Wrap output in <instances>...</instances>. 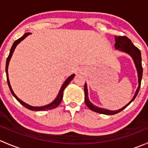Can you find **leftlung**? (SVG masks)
Returning a JSON list of instances; mask_svg holds the SVG:
<instances>
[{
    "label": "left lung",
    "instance_id": "left-lung-1",
    "mask_svg": "<svg viewBox=\"0 0 148 148\" xmlns=\"http://www.w3.org/2000/svg\"><path fill=\"white\" fill-rule=\"evenodd\" d=\"M115 36V44H114V47L116 49H119V50L125 51L126 53H129L132 58L135 62V66H136L137 70H138V82L139 86L137 89L136 92L135 94V96L133 97L132 100L128 103L127 105L122 107V109L119 110H116V111H110V110H104V109L99 108V107H95V105L92 104L89 102V99H88V93H87V88H86V84H84V93H85V103H86V106L90 109L91 110L94 112H96L97 113H100V114H108V115H111V114H115L117 113H119L120 112L123 110L124 109L126 108L138 95L139 90H140V85H141V80L142 77H143V66H142V58H141V52L140 50L137 48L136 46L134 45L132 43L131 40L129 38H127L125 36Z\"/></svg>",
    "mask_w": 148,
    "mask_h": 148
}]
</instances>
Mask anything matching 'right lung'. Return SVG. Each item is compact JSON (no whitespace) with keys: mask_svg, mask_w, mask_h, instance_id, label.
Masks as SVG:
<instances>
[{"mask_svg":"<svg viewBox=\"0 0 148 148\" xmlns=\"http://www.w3.org/2000/svg\"><path fill=\"white\" fill-rule=\"evenodd\" d=\"M29 34H30V33H26V34H25L23 36L21 37L20 38H18V39H17V40H16V41H15L14 43H13V46H12L11 49H10V50L9 55H8V58H7L6 64H5V72H6L7 82H8V86H9V89H10V92H11L12 95H13V97H14L16 98V99H17V100L18 101V102H20L21 104L23 106V107H26V108L28 109V110H33V111H44V110H51V109L56 108V107H57V106H59V104H60L61 102H62V97H63V92H64V90L65 88L66 87L67 85H68L70 83V82H71V80L73 79V78H74V76H75V75H74V74H72V75H71V76H70V77H69V78L67 79L64 82V83L63 85H62V88H61L60 91H59V95H58L57 97L56 98V99H55V100L53 101V102L51 103V104H48V105L44 106V107H32V106H30V105H28V104H26V103L23 102V101H21L20 99H18V98L17 97H16V95H15L14 92H13V90H12L11 86H10V82H9V79H8V64H9V61H10V58H11L12 54H13V51H14L15 48H16V46H17V44H18V43H20L21 41H22V40L24 39V38H26V37L28 35H29Z\"/></svg>","mask_w":148,"mask_h":148,"instance_id":"obj_1","label":"right lung"}]
</instances>
